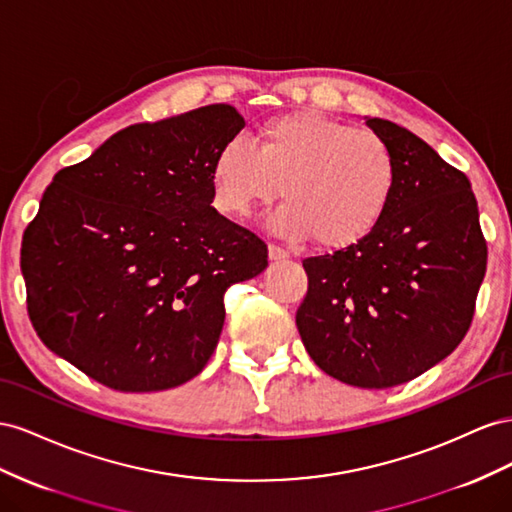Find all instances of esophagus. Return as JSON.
Returning <instances> with one entry per match:
<instances>
[{
    "instance_id": "34e87169",
    "label": "esophagus",
    "mask_w": 512,
    "mask_h": 512,
    "mask_svg": "<svg viewBox=\"0 0 512 512\" xmlns=\"http://www.w3.org/2000/svg\"><path fill=\"white\" fill-rule=\"evenodd\" d=\"M268 255L272 261H285L289 257V253L285 251V248H281L279 244H270L268 246Z\"/></svg>"
}]
</instances>
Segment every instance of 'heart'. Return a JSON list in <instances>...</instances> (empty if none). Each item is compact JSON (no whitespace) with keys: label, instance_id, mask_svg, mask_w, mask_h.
I'll list each match as a JSON object with an SVG mask.
<instances>
[{"label":"heart","instance_id":"1","mask_svg":"<svg viewBox=\"0 0 512 512\" xmlns=\"http://www.w3.org/2000/svg\"><path fill=\"white\" fill-rule=\"evenodd\" d=\"M399 167L388 141L319 111H294L261 124L255 148L240 137L216 150L210 167L214 206L244 218L270 203L281 184L283 206L272 225L287 238L309 236L343 248L382 221L397 191Z\"/></svg>","mask_w":512,"mask_h":512}]
</instances>
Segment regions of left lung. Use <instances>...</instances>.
<instances>
[{
    "mask_svg": "<svg viewBox=\"0 0 512 512\" xmlns=\"http://www.w3.org/2000/svg\"><path fill=\"white\" fill-rule=\"evenodd\" d=\"M399 167L397 191L367 236L302 259L296 313L306 352L343 384L392 388L444 360L470 330L487 240L467 175L429 143L369 118Z\"/></svg>",
    "mask_w": 512,
    "mask_h": 512,
    "instance_id": "8db88e82",
    "label": "left lung"
}]
</instances>
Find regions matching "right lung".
<instances>
[{"label": "right lung", "mask_w": 512, "mask_h": 512, "mask_svg": "<svg viewBox=\"0 0 512 512\" xmlns=\"http://www.w3.org/2000/svg\"><path fill=\"white\" fill-rule=\"evenodd\" d=\"M242 128L229 105L199 107L55 173L21 244L27 313L53 354L120 392L206 367L225 291L268 266L266 242L210 206L212 158Z\"/></svg>", "instance_id": "right-lung-1"}]
</instances>
